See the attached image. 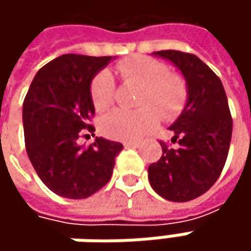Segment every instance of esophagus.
<instances>
[{"mask_svg":"<svg viewBox=\"0 0 251 251\" xmlns=\"http://www.w3.org/2000/svg\"><path fill=\"white\" fill-rule=\"evenodd\" d=\"M123 145H124L126 148H138V147H140V142H134V141H126V142H123Z\"/></svg>","mask_w":251,"mask_h":251,"instance_id":"34e87169","label":"esophagus"}]
</instances>
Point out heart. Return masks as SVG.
Wrapping results in <instances>:
<instances>
[{"instance_id": "b5f03b06", "label": "heart", "mask_w": 251, "mask_h": 251, "mask_svg": "<svg viewBox=\"0 0 251 251\" xmlns=\"http://www.w3.org/2000/svg\"><path fill=\"white\" fill-rule=\"evenodd\" d=\"M116 73L123 82L142 86L137 111L116 109L101 120V131L106 137L120 141H138L153 130L160 119L178 116L188 98L187 83L183 76L169 73V67L159 60L134 55L116 65ZM116 95L114 79L107 71L98 73L91 82V100L98 111L109 109ZM156 107L158 111L153 109Z\"/></svg>"}]
</instances>
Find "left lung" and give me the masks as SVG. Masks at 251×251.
<instances>
[{"mask_svg":"<svg viewBox=\"0 0 251 251\" xmlns=\"http://www.w3.org/2000/svg\"><path fill=\"white\" fill-rule=\"evenodd\" d=\"M175 64L188 88L184 110L169 130L172 142L160 141L162 156L151 163L148 178L160 197L186 202L214 186L225 166L232 138V116L224 85L218 75L197 55L177 50L155 51Z\"/></svg>","mask_w":251,"mask_h":251,"instance_id":"obj_1","label":"left lung"}]
</instances>
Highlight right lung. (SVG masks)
Returning a JSON list of instances; mask_svg holds the SVG:
<instances>
[{
	"mask_svg": "<svg viewBox=\"0 0 251 251\" xmlns=\"http://www.w3.org/2000/svg\"><path fill=\"white\" fill-rule=\"evenodd\" d=\"M111 57L64 54L42 67L24 100L25 145L37 176L53 193L81 200L106 186L123 144L98 137L79 145L95 116L93 76Z\"/></svg>",
	"mask_w": 251,
	"mask_h": 251,
	"instance_id": "1",
	"label": "right lung"
}]
</instances>
